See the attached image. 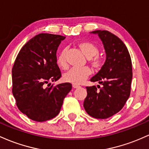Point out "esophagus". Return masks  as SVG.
<instances>
[{
	"label": "esophagus",
	"mask_w": 149,
	"mask_h": 149,
	"mask_svg": "<svg viewBox=\"0 0 149 149\" xmlns=\"http://www.w3.org/2000/svg\"><path fill=\"white\" fill-rule=\"evenodd\" d=\"M72 87L74 88H77L80 87V86H79V85H77V84H72Z\"/></svg>",
	"instance_id": "esophagus-1"
}]
</instances>
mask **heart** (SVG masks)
I'll list each match as a JSON object with an SVG mask.
<instances>
[{"label": "heart", "instance_id": "1", "mask_svg": "<svg viewBox=\"0 0 149 149\" xmlns=\"http://www.w3.org/2000/svg\"><path fill=\"white\" fill-rule=\"evenodd\" d=\"M77 46L81 53L89 60L91 66L95 70H99L103 65V61L101 58L96 56L98 53V46L91 41H82L78 43ZM56 63L62 69H66L68 68L65 49L61 50L58 53L56 58ZM91 74V70L86 67L82 68H73L66 72L63 74V78L65 82L79 84L87 79Z\"/></svg>", "mask_w": 149, "mask_h": 149}]
</instances>
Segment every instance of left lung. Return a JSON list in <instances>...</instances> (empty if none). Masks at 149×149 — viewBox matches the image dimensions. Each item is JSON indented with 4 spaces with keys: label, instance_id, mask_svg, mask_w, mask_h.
Returning a JSON list of instances; mask_svg holds the SVG:
<instances>
[{
    "label": "left lung",
    "instance_id": "left-lung-1",
    "mask_svg": "<svg viewBox=\"0 0 149 149\" xmlns=\"http://www.w3.org/2000/svg\"><path fill=\"white\" fill-rule=\"evenodd\" d=\"M106 51L104 64L91 81L102 85L86 86L87 96L84 108L90 116L106 119L118 113L130 95L132 68L130 55L125 43L117 36L106 30H96Z\"/></svg>",
    "mask_w": 149,
    "mask_h": 149
}]
</instances>
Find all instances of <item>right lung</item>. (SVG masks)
<instances>
[{
	"label": "right lung",
	"instance_id": "right-lung-1",
	"mask_svg": "<svg viewBox=\"0 0 149 149\" xmlns=\"http://www.w3.org/2000/svg\"><path fill=\"white\" fill-rule=\"evenodd\" d=\"M65 36L39 34L21 48L12 70L13 94L23 114L36 122L51 120L58 115L72 84L49 86L61 72L56 63V52ZM48 86H46V84Z\"/></svg>",
	"mask_w": 149,
	"mask_h": 149
}]
</instances>
